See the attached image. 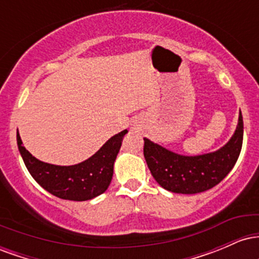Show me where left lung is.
Masks as SVG:
<instances>
[{"mask_svg": "<svg viewBox=\"0 0 259 259\" xmlns=\"http://www.w3.org/2000/svg\"><path fill=\"white\" fill-rule=\"evenodd\" d=\"M144 140V156L148 169L163 189L175 194H198L218 185L234 168L242 147V114L240 112L239 124L230 141L212 153L181 156L148 139Z\"/></svg>", "mask_w": 259, "mask_h": 259, "instance_id": "obj_1", "label": "left lung"}]
</instances>
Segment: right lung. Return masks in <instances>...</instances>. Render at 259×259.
I'll list each match as a JSON object with an SVG mask.
<instances>
[{"label": "right lung", "instance_id": "1", "mask_svg": "<svg viewBox=\"0 0 259 259\" xmlns=\"http://www.w3.org/2000/svg\"><path fill=\"white\" fill-rule=\"evenodd\" d=\"M127 130L114 135L94 156L69 167L44 163L23 146L19 134L17 142L25 167L31 177L50 194L62 200L88 201L106 191L113 177V164Z\"/></svg>", "mask_w": 259, "mask_h": 259}]
</instances>
